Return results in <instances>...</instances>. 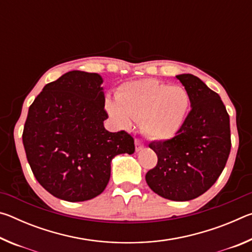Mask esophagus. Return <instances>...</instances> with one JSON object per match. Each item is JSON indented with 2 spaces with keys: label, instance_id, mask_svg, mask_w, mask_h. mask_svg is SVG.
Returning <instances> with one entry per match:
<instances>
[{
  "label": "esophagus",
  "instance_id": "obj_1",
  "mask_svg": "<svg viewBox=\"0 0 252 252\" xmlns=\"http://www.w3.org/2000/svg\"><path fill=\"white\" fill-rule=\"evenodd\" d=\"M134 144H135V150L136 151L142 150V149L144 148V143L141 141V140H139V139H135Z\"/></svg>",
  "mask_w": 252,
  "mask_h": 252
}]
</instances>
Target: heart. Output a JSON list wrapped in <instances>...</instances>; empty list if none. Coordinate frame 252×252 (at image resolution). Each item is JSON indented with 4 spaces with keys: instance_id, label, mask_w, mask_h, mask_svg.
<instances>
[{
    "instance_id": "1",
    "label": "heart",
    "mask_w": 252,
    "mask_h": 252,
    "mask_svg": "<svg viewBox=\"0 0 252 252\" xmlns=\"http://www.w3.org/2000/svg\"><path fill=\"white\" fill-rule=\"evenodd\" d=\"M116 99L106 100V110L119 125L129 127L132 120L141 121L144 133L153 140H169L186 121L190 95L180 85L161 83L153 79L122 84Z\"/></svg>"
}]
</instances>
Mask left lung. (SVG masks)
Segmentation results:
<instances>
[{"label": "left lung", "instance_id": "8db88e82", "mask_svg": "<svg viewBox=\"0 0 252 252\" xmlns=\"http://www.w3.org/2000/svg\"><path fill=\"white\" fill-rule=\"evenodd\" d=\"M190 95L191 111L180 131L149 144L158 163L146 174L150 189L172 201H189L210 189L227 163L230 119L218 93L192 74H179Z\"/></svg>", "mask_w": 252, "mask_h": 252}]
</instances>
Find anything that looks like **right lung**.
<instances>
[{
	"label": "right lung",
	"mask_w": 252,
	"mask_h": 252,
	"mask_svg": "<svg viewBox=\"0 0 252 252\" xmlns=\"http://www.w3.org/2000/svg\"><path fill=\"white\" fill-rule=\"evenodd\" d=\"M102 83L97 73L70 71L46 84L29 109L22 135L29 164L40 185L65 201L101 194L113 158L134 152L129 133L105 130Z\"/></svg>",
	"instance_id": "add662e5"
}]
</instances>
